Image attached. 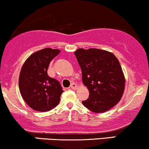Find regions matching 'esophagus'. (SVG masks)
Segmentation results:
<instances>
[{
    "label": "esophagus",
    "instance_id": "34e87169",
    "mask_svg": "<svg viewBox=\"0 0 149 149\" xmlns=\"http://www.w3.org/2000/svg\"><path fill=\"white\" fill-rule=\"evenodd\" d=\"M71 88L72 89V90H77V89H78V86H77V85L76 84V83H73L71 85Z\"/></svg>",
    "mask_w": 149,
    "mask_h": 149
}]
</instances>
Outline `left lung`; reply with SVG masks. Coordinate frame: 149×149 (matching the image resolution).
Here are the masks:
<instances>
[{"instance_id": "1", "label": "left lung", "mask_w": 149, "mask_h": 149, "mask_svg": "<svg viewBox=\"0 0 149 149\" xmlns=\"http://www.w3.org/2000/svg\"><path fill=\"white\" fill-rule=\"evenodd\" d=\"M74 54L90 93L82 103L96 113L107 111L120 101L125 90V78L118 59L112 52L96 48H79Z\"/></svg>"}]
</instances>
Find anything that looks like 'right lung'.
<instances>
[{"label":"right lung","mask_w":149,"mask_h":149,"mask_svg":"<svg viewBox=\"0 0 149 149\" xmlns=\"http://www.w3.org/2000/svg\"><path fill=\"white\" fill-rule=\"evenodd\" d=\"M59 53L58 49H40L22 65L19 77L20 94L27 105L36 111H48L59 103L64 91L58 80L47 75L49 63Z\"/></svg>","instance_id":"obj_1"}]
</instances>
